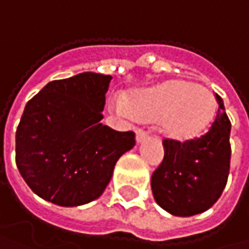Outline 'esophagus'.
<instances>
[{
    "instance_id": "obj_1",
    "label": "esophagus",
    "mask_w": 249,
    "mask_h": 249,
    "mask_svg": "<svg viewBox=\"0 0 249 249\" xmlns=\"http://www.w3.org/2000/svg\"><path fill=\"white\" fill-rule=\"evenodd\" d=\"M148 137V132L145 129H138L137 131V142H142Z\"/></svg>"
}]
</instances>
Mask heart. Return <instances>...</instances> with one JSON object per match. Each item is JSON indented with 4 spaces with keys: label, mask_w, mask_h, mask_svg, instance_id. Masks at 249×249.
<instances>
[{
    "label": "heart",
    "mask_w": 249,
    "mask_h": 249,
    "mask_svg": "<svg viewBox=\"0 0 249 249\" xmlns=\"http://www.w3.org/2000/svg\"><path fill=\"white\" fill-rule=\"evenodd\" d=\"M126 111L137 121H161L163 132L170 140L186 141L211 125L216 102L209 89L176 79L134 95Z\"/></svg>",
    "instance_id": "obj_1"
}]
</instances>
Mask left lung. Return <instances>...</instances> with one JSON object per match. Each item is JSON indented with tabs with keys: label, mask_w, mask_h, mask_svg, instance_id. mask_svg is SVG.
Returning <instances> with one entry per match:
<instances>
[{
	"label": "left lung",
	"mask_w": 249,
	"mask_h": 249,
	"mask_svg": "<svg viewBox=\"0 0 249 249\" xmlns=\"http://www.w3.org/2000/svg\"><path fill=\"white\" fill-rule=\"evenodd\" d=\"M218 111L209 129L192 140H163L164 159L151 176L156 202L174 216L212 208L224 192L231 164V121L216 95Z\"/></svg>",
	"instance_id": "obj_1"
}]
</instances>
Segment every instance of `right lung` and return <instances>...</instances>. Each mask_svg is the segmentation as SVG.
Listing matches in <instances>:
<instances>
[{"instance_id": "right-lung-1", "label": "right lung", "mask_w": 249, "mask_h": 249, "mask_svg": "<svg viewBox=\"0 0 249 249\" xmlns=\"http://www.w3.org/2000/svg\"><path fill=\"white\" fill-rule=\"evenodd\" d=\"M109 75L85 72L49 82L24 108L16 163L28 187L59 206L98 199L115 163L135 145L132 131L102 125Z\"/></svg>"}]
</instances>
